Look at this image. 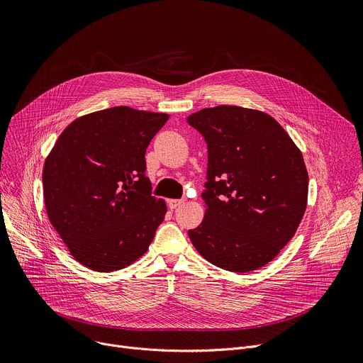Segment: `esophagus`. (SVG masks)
<instances>
[{"label":"esophagus","instance_id":"esophagus-1","mask_svg":"<svg viewBox=\"0 0 363 363\" xmlns=\"http://www.w3.org/2000/svg\"><path fill=\"white\" fill-rule=\"evenodd\" d=\"M184 202H185L184 199H169L168 201V206H169L171 210H177L178 206H181Z\"/></svg>","mask_w":363,"mask_h":363}]
</instances>
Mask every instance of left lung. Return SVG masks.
Returning a JSON list of instances; mask_svg holds the SVG:
<instances>
[{
  "instance_id": "obj_1",
  "label": "left lung",
  "mask_w": 363,
  "mask_h": 363,
  "mask_svg": "<svg viewBox=\"0 0 363 363\" xmlns=\"http://www.w3.org/2000/svg\"><path fill=\"white\" fill-rule=\"evenodd\" d=\"M186 121L208 147L205 217L188 231L194 247L228 272L266 266L293 238L306 211L308 175L300 149L260 111L223 105Z\"/></svg>"
}]
</instances>
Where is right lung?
<instances>
[{
  "label": "right lung",
  "mask_w": 363,
  "mask_h": 363,
  "mask_svg": "<svg viewBox=\"0 0 363 363\" xmlns=\"http://www.w3.org/2000/svg\"><path fill=\"white\" fill-rule=\"evenodd\" d=\"M169 115L116 106L73 121L48 153V220L90 270H121L142 257L167 214L152 196L145 152Z\"/></svg>",
  "instance_id": "right-lung-1"
}]
</instances>
